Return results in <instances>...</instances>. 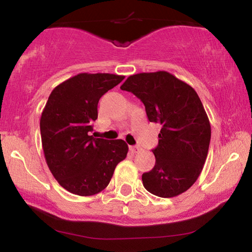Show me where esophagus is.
<instances>
[{
	"label": "esophagus",
	"mask_w": 252,
	"mask_h": 252,
	"mask_svg": "<svg viewBox=\"0 0 252 252\" xmlns=\"http://www.w3.org/2000/svg\"><path fill=\"white\" fill-rule=\"evenodd\" d=\"M129 150L132 151L133 154H136V153H139V151L141 150V148L137 147V146H132V147H129Z\"/></svg>",
	"instance_id": "esophagus-1"
}]
</instances>
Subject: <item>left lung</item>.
<instances>
[{
    "label": "left lung",
    "mask_w": 252,
    "mask_h": 252,
    "mask_svg": "<svg viewBox=\"0 0 252 252\" xmlns=\"http://www.w3.org/2000/svg\"><path fill=\"white\" fill-rule=\"evenodd\" d=\"M146 106L148 119L159 123L156 164L142 174L144 188L159 197L188 190L201 174L208 156L211 126L195 89L166 71L137 73L120 86Z\"/></svg>",
    "instance_id": "obj_1"
}]
</instances>
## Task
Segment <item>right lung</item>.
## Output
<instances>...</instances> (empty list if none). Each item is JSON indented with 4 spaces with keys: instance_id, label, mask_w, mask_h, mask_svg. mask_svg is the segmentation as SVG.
Here are the masks:
<instances>
[{
    "instance_id": "obj_1",
    "label": "right lung",
    "mask_w": 252,
    "mask_h": 252,
    "mask_svg": "<svg viewBox=\"0 0 252 252\" xmlns=\"http://www.w3.org/2000/svg\"><path fill=\"white\" fill-rule=\"evenodd\" d=\"M124 78L79 73L55 87L48 98L40 119L44 158L58 184L72 194H98L127 156L125 141L89 135L97 119L99 98Z\"/></svg>"
}]
</instances>
